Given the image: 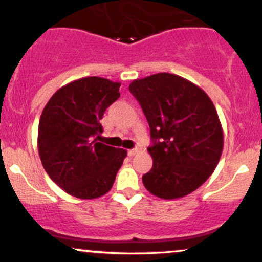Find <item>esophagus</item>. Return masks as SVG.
Listing matches in <instances>:
<instances>
[{"instance_id":"1","label":"esophagus","mask_w":262,"mask_h":262,"mask_svg":"<svg viewBox=\"0 0 262 262\" xmlns=\"http://www.w3.org/2000/svg\"><path fill=\"white\" fill-rule=\"evenodd\" d=\"M138 152H139V149H130V150H128V155L129 156H134V155H137Z\"/></svg>"}]
</instances>
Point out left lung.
<instances>
[{
	"label": "left lung",
	"mask_w": 262,
	"mask_h": 262,
	"mask_svg": "<svg viewBox=\"0 0 262 262\" xmlns=\"http://www.w3.org/2000/svg\"><path fill=\"white\" fill-rule=\"evenodd\" d=\"M129 91L150 127L152 167L143 176L151 194L164 200L187 196L217 167L223 129L206 92L179 75L159 73L132 81Z\"/></svg>",
	"instance_id": "left-lung-1"
}]
</instances>
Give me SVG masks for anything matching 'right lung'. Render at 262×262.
<instances>
[{
	"label": "right lung",
	"instance_id": "obj_1",
	"mask_svg": "<svg viewBox=\"0 0 262 262\" xmlns=\"http://www.w3.org/2000/svg\"><path fill=\"white\" fill-rule=\"evenodd\" d=\"M121 82L98 76L62 86L41 112L38 151L44 170L60 188L81 200H93L112 188L127 150L97 141L100 121L118 100Z\"/></svg>",
	"mask_w": 262,
	"mask_h": 262
}]
</instances>
